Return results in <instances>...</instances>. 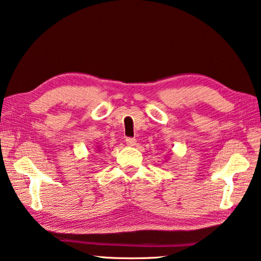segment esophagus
Wrapping results in <instances>:
<instances>
[{"label": "esophagus", "mask_w": 261, "mask_h": 261, "mask_svg": "<svg viewBox=\"0 0 261 261\" xmlns=\"http://www.w3.org/2000/svg\"><path fill=\"white\" fill-rule=\"evenodd\" d=\"M125 143L127 146H135L136 145V139L135 138H126Z\"/></svg>", "instance_id": "1"}]
</instances>
